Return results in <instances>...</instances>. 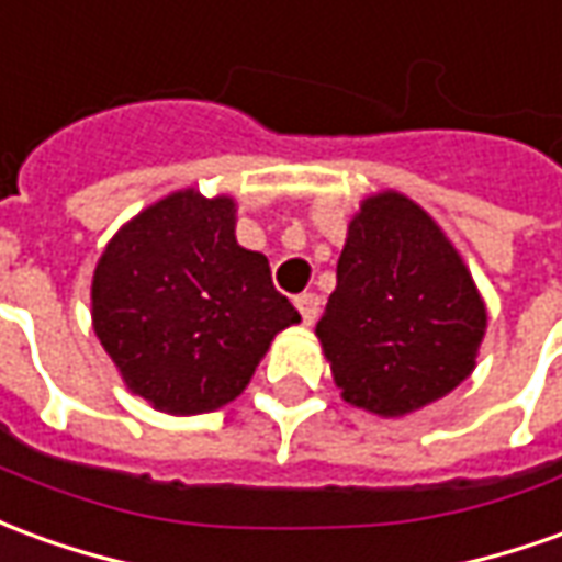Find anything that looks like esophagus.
<instances>
[{"instance_id":"1","label":"esophagus","mask_w":562,"mask_h":562,"mask_svg":"<svg viewBox=\"0 0 562 562\" xmlns=\"http://www.w3.org/2000/svg\"><path fill=\"white\" fill-rule=\"evenodd\" d=\"M294 307H297V313H301V319L307 322V325H313V322L319 319V294L313 292H304L294 297Z\"/></svg>"}]
</instances>
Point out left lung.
Masks as SVG:
<instances>
[{"mask_svg":"<svg viewBox=\"0 0 562 562\" xmlns=\"http://www.w3.org/2000/svg\"><path fill=\"white\" fill-rule=\"evenodd\" d=\"M486 310L441 227L386 191L349 222L337 289L316 325L340 395L402 417L472 374Z\"/></svg>","mask_w":562,"mask_h":562,"instance_id":"8db88e82","label":"left lung"}]
</instances>
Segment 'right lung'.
<instances>
[{
    "label": "right lung",
    "mask_w": 562,
    "mask_h": 562,
    "mask_svg": "<svg viewBox=\"0 0 562 562\" xmlns=\"http://www.w3.org/2000/svg\"><path fill=\"white\" fill-rule=\"evenodd\" d=\"M93 331L124 383L167 414L234 402L270 340L301 322L261 252L234 237V200L179 191L105 246Z\"/></svg>",
    "instance_id": "obj_1"
}]
</instances>
